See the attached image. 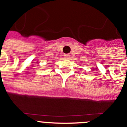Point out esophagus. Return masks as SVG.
<instances>
[{"instance_id":"34e87169","label":"esophagus","mask_w":127,"mask_h":127,"mask_svg":"<svg viewBox=\"0 0 127 127\" xmlns=\"http://www.w3.org/2000/svg\"><path fill=\"white\" fill-rule=\"evenodd\" d=\"M64 57L65 59H69V58H70L69 55H68V54H65V55H64Z\"/></svg>"}]
</instances>
